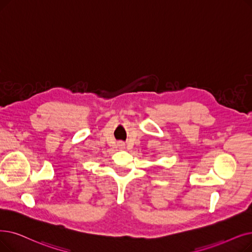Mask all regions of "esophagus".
Here are the masks:
<instances>
[{
    "instance_id": "obj_1",
    "label": "esophagus",
    "mask_w": 252,
    "mask_h": 252,
    "mask_svg": "<svg viewBox=\"0 0 252 252\" xmlns=\"http://www.w3.org/2000/svg\"><path fill=\"white\" fill-rule=\"evenodd\" d=\"M119 148H124V144H118Z\"/></svg>"
}]
</instances>
